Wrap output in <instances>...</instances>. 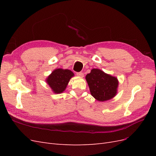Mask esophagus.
Wrapping results in <instances>:
<instances>
[{
    "instance_id": "34e87169",
    "label": "esophagus",
    "mask_w": 156,
    "mask_h": 156,
    "mask_svg": "<svg viewBox=\"0 0 156 156\" xmlns=\"http://www.w3.org/2000/svg\"><path fill=\"white\" fill-rule=\"evenodd\" d=\"M77 75L80 77H84V73L83 72H79L77 73Z\"/></svg>"
}]
</instances>
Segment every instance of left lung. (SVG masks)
I'll use <instances>...</instances> for the list:
<instances>
[{"label":"left lung","instance_id":"8db88e82","mask_svg":"<svg viewBox=\"0 0 156 156\" xmlns=\"http://www.w3.org/2000/svg\"><path fill=\"white\" fill-rule=\"evenodd\" d=\"M85 79L91 95L98 101L111 100L117 94L119 80L100 69H92Z\"/></svg>","mask_w":156,"mask_h":156}]
</instances>
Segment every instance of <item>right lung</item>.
I'll return each mask as SVG.
<instances>
[{"instance_id": "1", "label": "right lung", "mask_w": 156, "mask_h": 156, "mask_svg": "<svg viewBox=\"0 0 156 156\" xmlns=\"http://www.w3.org/2000/svg\"><path fill=\"white\" fill-rule=\"evenodd\" d=\"M73 76L74 73L69 69L57 68L52 72L45 81L53 93L57 94L65 91L70 79Z\"/></svg>"}]
</instances>
